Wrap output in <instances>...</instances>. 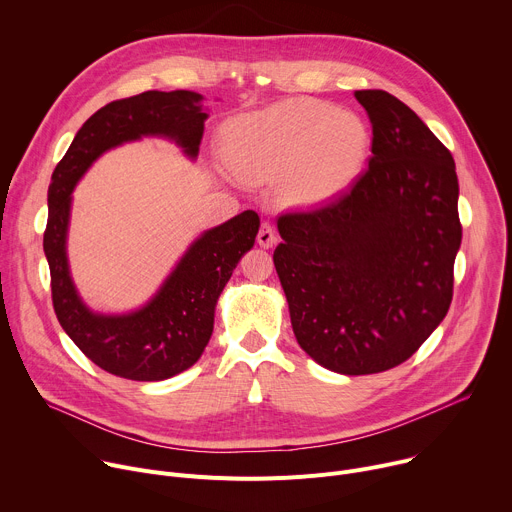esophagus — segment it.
<instances>
[{
	"instance_id": "obj_1",
	"label": "esophagus",
	"mask_w": 512,
	"mask_h": 512,
	"mask_svg": "<svg viewBox=\"0 0 512 512\" xmlns=\"http://www.w3.org/2000/svg\"><path fill=\"white\" fill-rule=\"evenodd\" d=\"M275 241H277V235H275L273 227H271L269 223H263L261 229H259V233H257V243H259L263 249H269V247L275 245Z\"/></svg>"
}]
</instances>
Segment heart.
Returning a JSON list of instances; mask_svg holds the SVG:
<instances>
[{
  "label": "heart",
  "mask_w": 512,
  "mask_h": 512,
  "mask_svg": "<svg viewBox=\"0 0 512 512\" xmlns=\"http://www.w3.org/2000/svg\"><path fill=\"white\" fill-rule=\"evenodd\" d=\"M371 152V129L358 115L314 99H291L237 117L223 154L247 182L283 176V198L318 204L344 190Z\"/></svg>",
  "instance_id": "b5f03b06"
}]
</instances>
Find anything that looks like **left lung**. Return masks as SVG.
<instances>
[{"label": "left lung", "mask_w": 512, "mask_h": 512, "mask_svg": "<svg viewBox=\"0 0 512 512\" xmlns=\"http://www.w3.org/2000/svg\"><path fill=\"white\" fill-rule=\"evenodd\" d=\"M373 125L369 168L346 192L277 218L273 263L298 344L324 369L405 362L446 318L462 243L456 164L387 91H356Z\"/></svg>", "instance_id": "left-lung-1"}]
</instances>
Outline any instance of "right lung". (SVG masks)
Instances as JSON below:
<instances>
[{"instance_id":"1","label":"right lung","mask_w":512,"mask_h":512,"mask_svg":"<svg viewBox=\"0 0 512 512\" xmlns=\"http://www.w3.org/2000/svg\"><path fill=\"white\" fill-rule=\"evenodd\" d=\"M202 99L194 91H145L113 101L85 121L52 172L44 253L54 312L83 354L115 377L164 381L192 367L210 340L218 296L255 243L259 216L245 210L204 231L148 304L127 314H99L79 296L68 267L72 190L97 158L141 137L170 139L196 160L208 117Z\"/></svg>"}]
</instances>
